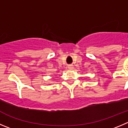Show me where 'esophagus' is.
<instances>
[{
	"instance_id": "esophagus-1",
	"label": "esophagus",
	"mask_w": 128,
	"mask_h": 128,
	"mask_svg": "<svg viewBox=\"0 0 128 128\" xmlns=\"http://www.w3.org/2000/svg\"><path fill=\"white\" fill-rule=\"evenodd\" d=\"M68 69L70 70H72V69H73V66L72 65H70L69 66H68Z\"/></svg>"
}]
</instances>
